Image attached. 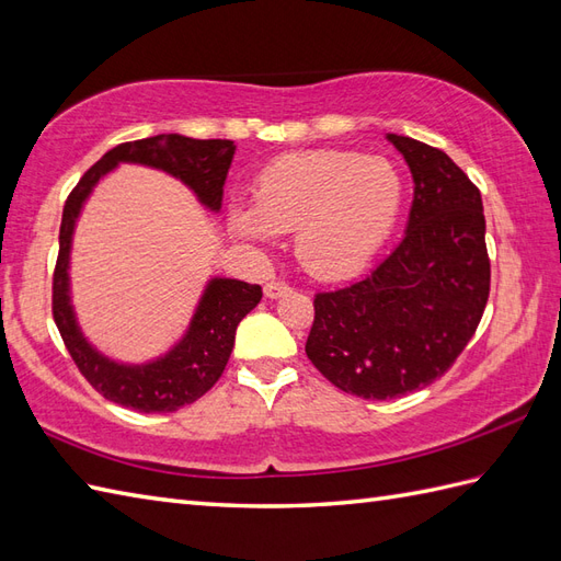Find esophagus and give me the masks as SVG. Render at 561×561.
Wrapping results in <instances>:
<instances>
[{"instance_id":"esophagus-1","label":"esophagus","mask_w":561,"mask_h":561,"mask_svg":"<svg viewBox=\"0 0 561 561\" xmlns=\"http://www.w3.org/2000/svg\"><path fill=\"white\" fill-rule=\"evenodd\" d=\"M285 293H290V285H285V283H266V288H264V295L268 299H278Z\"/></svg>"}]
</instances>
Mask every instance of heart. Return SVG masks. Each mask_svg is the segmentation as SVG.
<instances>
[{
	"label": "heart",
	"mask_w": 561,
	"mask_h": 561,
	"mask_svg": "<svg viewBox=\"0 0 561 561\" xmlns=\"http://www.w3.org/2000/svg\"><path fill=\"white\" fill-rule=\"evenodd\" d=\"M402 202L404 181L392 161L311 149L266 163L252 183V207L230 209V228L248 242L295 230L302 268L313 278L343 280L383 248Z\"/></svg>",
	"instance_id": "heart-1"
}]
</instances>
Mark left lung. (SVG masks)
Returning a JSON list of instances; mask_svg holds the SVG:
<instances>
[{"mask_svg":"<svg viewBox=\"0 0 561 561\" xmlns=\"http://www.w3.org/2000/svg\"><path fill=\"white\" fill-rule=\"evenodd\" d=\"M414 175L402 242L366 278L313 297L307 357L343 392L392 400L438 380L490 295L481 190L443 149L388 135Z\"/></svg>","mask_w":561,"mask_h":561,"instance_id":"1","label":"left lung"}]
</instances>
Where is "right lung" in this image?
Returning <instances> with one entry per match:
<instances>
[{
	"label": "right lung",
	"mask_w": 561,
	"mask_h": 561,
	"mask_svg": "<svg viewBox=\"0 0 561 561\" xmlns=\"http://www.w3.org/2000/svg\"><path fill=\"white\" fill-rule=\"evenodd\" d=\"M233 154V140H193L175 133L123 142L90 167L68 195L59 228V256L51 278V313L78 371L106 400L145 414L175 412L199 400L221 378L233 352L236 328L259 305L262 288L244 280L214 278L202 295L185 337L167 357L142 366H123L106 359L80 333L68 297V252H71L80 207L104 173L112 171L118 161H130L181 178L204 207L218 211Z\"/></svg>",
	"instance_id": "add662e5"
}]
</instances>
